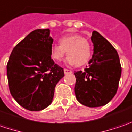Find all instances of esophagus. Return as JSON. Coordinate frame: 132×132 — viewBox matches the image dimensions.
<instances>
[{
	"instance_id": "obj_1",
	"label": "esophagus",
	"mask_w": 132,
	"mask_h": 132,
	"mask_svg": "<svg viewBox=\"0 0 132 132\" xmlns=\"http://www.w3.org/2000/svg\"><path fill=\"white\" fill-rule=\"evenodd\" d=\"M72 73V71L71 70H69V69H64V74L65 75H68V74H71Z\"/></svg>"
}]
</instances>
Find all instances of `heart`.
<instances>
[{
	"label": "heart",
	"mask_w": 132,
	"mask_h": 132,
	"mask_svg": "<svg viewBox=\"0 0 132 132\" xmlns=\"http://www.w3.org/2000/svg\"><path fill=\"white\" fill-rule=\"evenodd\" d=\"M60 45H55L51 48V57L60 61L67 55V64L77 66L86 65L92 57V46L89 41L80 35H71L61 37Z\"/></svg>",
	"instance_id": "1"
}]
</instances>
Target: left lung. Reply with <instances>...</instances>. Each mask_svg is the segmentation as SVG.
<instances>
[{"label": "left lung", "mask_w": 132, "mask_h": 132, "mask_svg": "<svg viewBox=\"0 0 132 132\" xmlns=\"http://www.w3.org/2000/svg\"><path fill=\"white\" fill-rule=\"evenodd\" d=\"M92 58L84 71L75 72V93L77 101L88 107H99L116 95L121 76L118 52L99 32H92Z\"/></svg>", "instance_id": "left-lung-1"}]
</instances>
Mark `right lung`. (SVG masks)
Instances as JSON below:
<instances>
[{"mask_svg": "<svg viewBox=\"0 0 132 132\" xmlns=\"http://www.w3.org/2000/svg\"><path fill=\"white\" fill-rule=\"evenodd\" d=\"M53 39L49 29H35L15 46L7 63L9 91L18 104L40 111L52 103L63 69L51 58Z\"/></svg>", "mask_w": 132, "mask_h": 132, "instance_id": "1", "label": "right lung"}]
</instances>
